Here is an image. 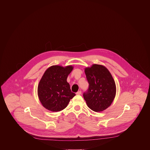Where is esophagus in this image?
<instances>
[{"mask_svg":"<svg viewBox=\"0 0 150 150\" xmlns=\"http://www.w3.org/2000/svg\"><path fill=\"white\" fill-rule=\"evenodd\" d=\"M76 94H78V95L81 94V91H78V92L76 93Z\"/></svg>","mask_w":150,"mask_h":150,"instance_id":"esophagus-1","label":"esophagus"}]
</instances>
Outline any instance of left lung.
<instances>
[{"instance_id":"8db88e82","label":"left lung","mask_w":150,"mask_h":150,"mask_svg":"<svg viewBox=\"0 0 150 150\" xmlns=\"http://www.w3.org/2000/svg\"><path fill=\"white\" fill-rule=\"evenodd\" d=\"M89 88L83 94L87 106L95 112L106 110L112 103L116 96V84L107 68L94 64L85 69Z\"/></svg>"}]
</instances>
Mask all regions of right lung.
Returning a JSON list of instances; mask_svg holds the SVG:
<instances>
[{"instance_id":"1","label":"right lung","mask_w":150,"mask_h":150,"mask_svg":"<svg viewBox=\"0 0 150 150\" xmlns=\"http://www.w3.org/2000/svg\"><path fill=\"white\" fill-rule=\"evenodd\" d=\"M73 68L72 66L53 65L44 73L38 86V95L43 107L53 112L60 111L67 107L75 96L67 81Z\"/></svg>"}]
</instances>
